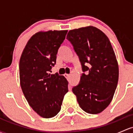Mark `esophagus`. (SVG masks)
<instances>
[{
    "mask_svg": "<svg viewBox=\"0 0 133 133\" xmlns=\"http://www.w3.org/2000/svg\"><path fill=\"white\" fill-rule=\"evenodd\" d=\"M64 76H65V77L66 78H69V76H70V75H68V74H65V75H64Z\"/></svg>",
    "mask_w": 133,
    "mask_h": 133,
    "instance_id": "34e87169",
    "label": "esophagus"
}]
</instances>
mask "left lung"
Masks as SVG:
<instances>
[{"label":"left lung","mask_w":133,"mask_h":133,"mask_svg":"<svg viewBox=\"0 0 133 133\" xmlns=\"http://www.w3.org/2000/svg\"><path fill=\"white\" fill-rule=\"evenodd\" d=\"M67 39L79 56L83 71L72 88L81 108L90 114L102 112L114 97L118 80V65L108 37L93 26L69 30Z\"/></svg>","instance_id":"1"}]
</instances>
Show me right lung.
I'll return each mask as SVG.
<instances>
[{"instance_id":"add662e5","label":"right lung","mask_w":133,"mask_h":133,"mask_svg":"<svg viewBox=\"0 0 133 133\" xmlns=\"http://www.w3.org/2000/svg\"><path fill=\"white\" fill-rule=\"evenodd\" d=\"M67 32L54 30L36 33L28 41L19 60L22 91L29 105L43 118L57 115L68 92L65 77L50 73Z\"/></svg>"}]
</instances>
